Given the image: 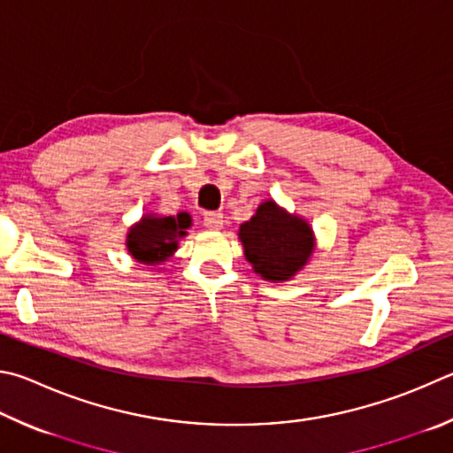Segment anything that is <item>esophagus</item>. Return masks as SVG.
I'll use <instances>...</instances> for the list:
<instances>
[{
  "mask_svg": "<svg viewBox=\"0 0 453 453\" xmlns=\"http://www.w3.org/2000/svg\"><path fill=\"white\" fill-rule=\"evenodd\" d=\"M203 226L208 229H213V232H218V229L224 227V216L218 211H208L203 216Z\"/></svg>",
  "mask_w": 453,
  "mask_h": 453,
  "instance_id": "obj_1",
  "label": "esophagus"
}]
</instances>
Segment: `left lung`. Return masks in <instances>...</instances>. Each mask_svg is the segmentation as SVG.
Here are the masks:
<instances>
[{
  "mask_svg": "<svg viewBox=\"0 0 453 453\" xmlns=\"http://www.w3.org/2000/svg\"><path fill=\"white\" fill-rule=\"evenodd\" d=\"M245 259L265 281H289L307 265L315 235L305 219L287 213L273 200L263 202L255 216L240 226Z\"/></svg>",
  "mask_w": 453,
  "mask_h": 453,
  "instance_id": "left-lung-1",
  "label": "left lung"
}]
</instances>
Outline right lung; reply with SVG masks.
<instances>
[{"mask_svg": "<svg viewBox=\"0 0 453 453\" xmlns=\"http://www.w3.org/2000/svg\"><path fill=\"white\" fill-rule=\"evenodd\" d=\"M192 219L188 213L178 216H156L146 213L142 219L128 229L127 248L136 261L146 265H160L178 250V240L186 235Z\"/></svg>", "mask_w": 453, "mask_h": 453, "instance_id": "add662e5", "label": "right lung"}]
</instances>
